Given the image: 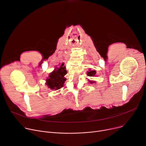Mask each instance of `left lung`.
Returning <instances> with one entry per match:
<instances>
[{
  "mask_svg": "<svg viewBox=\"0 0 146 146\" xmlns=\"http://www.w3.org/2000/svg\"><path fill=\"white\" fill-rule=\"evenodd\" d=\"M96 72L95 70H90L89 72H87V75H88L89 76H90V77H93L96 75ZM91 83H94V82H93V81H90V82Z\"/></svg>",
  "mask_w": 146,
  "mask_h": 146,
  "instance_id": "obj_1",
  "label": "left lung"
}]
</instances>
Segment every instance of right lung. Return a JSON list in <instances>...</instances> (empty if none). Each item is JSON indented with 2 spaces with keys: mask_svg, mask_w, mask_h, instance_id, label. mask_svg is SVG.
Listing matches in <instances>:
<instances>
[{
  "mask_svg": "<svg viewBox=\"0 0 146 146\" xmlns=\"http://www.w3.org/2000/svg\"><path fill=\"white\" fill-rule=\"evenodd\" d=\"M67 74L64 63H62L59 68L56 69L49 74V77L46 80V84L52 90H58L63 87L66 79L64 76Z\"/></svg>",
  "mask_w": 146,
  "mask_h": 146,
  "instance_id": "obj_1",
  "label": "right lung"
}]
</instances>
